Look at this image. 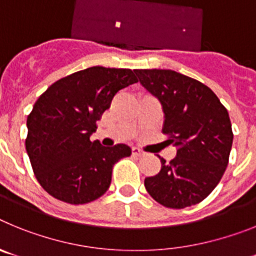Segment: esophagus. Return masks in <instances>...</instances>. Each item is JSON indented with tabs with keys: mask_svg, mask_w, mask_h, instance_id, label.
Returning <instances> with one entry per match:
<instances>
[{
	"mask_svg": "<svg viewBox=\"0 0 256 256\" xmlns=\"http://www.w3.org/2000/svg\"><path fill=\"white\" fill-rule=\"evenodd\" d=\"M132 154H133V155H136V156L144 155V151H142L141 148H132Z\"/></svg>",
	"mask_w": 256,
	"mask_h": 256,
	"instance_id": "esophagus-1",
	"label": "esophagus"
}]
</instances>
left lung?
<instances>
[{"mask_svg": "<svg viewBox=\"0 0 256 256\" xmlns=\"http://www.w3.org/2000/svg\"><path fill=\"white\" fill-rule=\"evenodd\" d=\"M165 114L162 133L177 148L169 162L144 180L151 198L172 209L201 202L216 188L230 159L234 133L227 108L208 86L166 69H136Z\"/></svg>", "mask_w": 256, "mask_h": 256, "instance_id": "obj_1", "label": "left lung"}]
</instances>
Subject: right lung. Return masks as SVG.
Wrapping results in <instances>:
<instances>
[{
    "label": "right lung",
    "instance_id": "obj_1",
    "mask_svg": "<svg viewBox=\"0 0 256 256\" xmlns=\"http://www.w3.org/2000/svg\"><path fill=\"white\" fill-rule=\"evenodd\" d=\"M137 82L130 69L92 66L58 79L38 97L26 119V148L44 191L74 205L108 191L114 164L132 151L123 144L105 148L90 137L112 97Z\"/></svg>",
    "mask_w": 256,
    "mask_h": 256
}]
</instances>
